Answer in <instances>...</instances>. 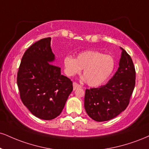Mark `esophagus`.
<instances>
[{
  "instance_id": "34e87169",
  "label": "esophagus",
  "mask_w": 149,
  "mask_h": 149,
  "mask_svg": "<svg viewBox=\"0 0 149 149\" xmlns=\"http://www.w3.org/2000/svg\"><path fill=\"white\" fill-rule=\"evenodd\" d=\"M73 90H76V89L80 88V87H81V86H80L79 84L77 83V82H73Z\"/></svg>"
}]
</instances>
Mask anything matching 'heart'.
<instances>
[{
  "label": "heart",
  "instance_id": "heart-1",
  "mask_svg": "<svg viewBox=\"0 0 149 149\" xmlns=\"http://www.w3.org/2000/svg\"><path fill=\"white\" fill-rule=\"evenodd\" d=\"M64 71L69 76L79 74L83 70V76L89 86L96 87L106 80L114 69V60L109 55L97 51L80 52L76 59L67 55L64 59Z\"/></svg>",
  "mask_w": 149,
  "mask_h": 149
}]
</instances>
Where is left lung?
Segmentation results:
<instances>
[{
  "label": "left lung",
  "mask_w": 149,
  "mask_h": 149,
  "mask_svg": "<svg viewBox=\"0 0 149 149\" xmlns=\"http://www.w3.org/2000/svg\"><path fill=\"white\" fill-rule=\"evenodd\" d=\"M121 49L119 67L113 77L106 85L85 90V110L94 121L113 119L126 110L130 103L135 85V69L130 55L123 48Z\"/></svg>",
  "instance_id": "1"
}]
</instances>
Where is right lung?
Instances as JSON below:
<instances>
[{
	"mask_svg": "<svg viewBox=\"0 0 149 149\" xmlns=\"http://www.w3.org/2000/svg\"><path fill=\"white\" fill-rule=\"evenodd\" d=\"M51 37L30 46L23 54L17 73V85L21 101L33 115L51 120L63 110L73 82L61 74L60 67L51 64L55 55Z\"/></svg>",
	"mask_w": 149,
	"mask_h": 149,
	"instance_id": "right-lung-1",
	"label": "right lung"
}]
</instances>
